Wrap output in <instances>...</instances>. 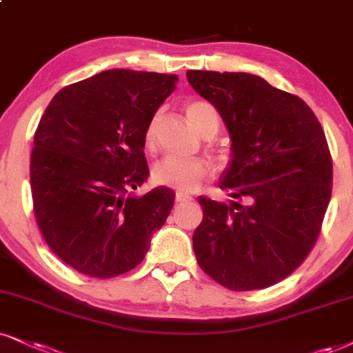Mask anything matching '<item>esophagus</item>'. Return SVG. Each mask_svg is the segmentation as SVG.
<instances>
[{
  "label": "esophagus",
  "mask_w": 353,
  "mask_h": 353,
  "mask_svg": "<svg viewBox=\"0 0 353 353\" xmlns=\"http://www.w3.org/2000/svg\"><path fill=\"white\" fill-rule=\"evenodd\" d=\"M193 199V196L188 193H183V191H178V193L175 194V201L176 203H186V201H191Z\"/></svg>",
  "instance_id": "esophagus-1"
}]
</instances>
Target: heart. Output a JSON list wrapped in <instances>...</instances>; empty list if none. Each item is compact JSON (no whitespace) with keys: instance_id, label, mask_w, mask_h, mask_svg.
Wrapping results in <instances>:
<instances>
[{"instance_id":"b5f03b06","label":"heart","mask_w":353,"mask_h":353,"mask_svg":"<svg viewBox=\"0 0 353 353\" xmlns=\"http://www.w3.org/2000/svg\"><path fill=\"white\" fill-rule=\"evenodd\" d=\"M186 117L190 124L201 134L203 137L210 134L217 132L219 129V116L214 106L206 101H191L185 108ZM155 134H157V117H152V121L147 125L145 134H143V142L147 149H152L155 145ZM211 165L203 157H193V159H183V157L167 155L162 160H159L152 170V178L157 185L168 186V188L191 191L198 188V185L210 175Z\"/></svg>"}]
</instances>
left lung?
Wrapping results in <instances>:
<instances>
[{
	"instance_id": "1",
	"label": "left lung",
	"mask_w": 353,
	"mask_h": 353,
	"mask_svg": "<svg viewBox=\"0 0 353 353\" xmlns=\"http://www.w3.org/2000/svg\"><path fill=\"white\" fill-rule=\"evenodd\" d=\"M223 117L230 160L219 180L229 203L199 196L198 265L232 291L262 290L296 270L319 236L332 191V160L311 108L243 72H186Z\"/></svg>"
}]
</instances>
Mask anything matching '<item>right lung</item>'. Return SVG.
I'll return each instance as SVG.
<instances>
[{
	"mask_svg": "<svg viewBox=\"0 0 353 353\" xmlns=\"http://www.w3.org/2000/svg\"><path fill=\"white\" fill-rule=\"evenodd\" d=\"M176 75L104 70L65 86L34 134V214L50 250L77 272L112 278L136 268L175 193L149 176L143 134L176 88Z\"/></svg>",
	"mask_w": 353,
	"mask_h": 353,
	"instance_id": "obj_1",
	"label": "right lung"
}]
</instances>
